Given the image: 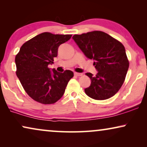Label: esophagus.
I'll return each instance as SVG.
<instances>
[{
	"label": "esophagus",
	"instance_id": "34e87169",
	"mask_svg": "<svg viewBox=\"0 0 147 147\" xmlns=\"http://www.w3.org/2000/svg\"><path fill=\"white\" fill-rule=\"evenodd\" d=\"M74 75H75L76 76H82V74H81V73H77V72H75V73H74Z\"/></svg>",
	"mask_w": 147,
	"mask_h": 147
}]
</instances>
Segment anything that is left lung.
<instances>
[{
	"label": "left lung",
	"mask_w": 147,
	"mask_h": 147,
	"mask_svg": "<svg viewBox=\"0 0 147 147\" xmlns=\"http://www.w3.org/2000/svg\"><path fill=\"white\" fill-rule=\"evenodd\" d=\"M73 39L86 57L94 60L96 76L86 73L91 84L84 90L89 97L103 100L112 97L123 84L129 67L124 45L108 34L95 31L74 35Z\"/></svg>",
	"instance_id": "obj_1"
}]
</instances>
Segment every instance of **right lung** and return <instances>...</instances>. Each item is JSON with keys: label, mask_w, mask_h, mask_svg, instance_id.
Returning a JSON list of instances; mask_svg holds the SVG:
<instances>
[{"label": "right lung", "mask_w": 147, "mask_h": 147, "mask_svg": "<svg viewBox=\"0 0 147 147\" xmlns=\"http://www.w3.org/2000/svg\"><path fill=\"white\" fill-rule=\"evenodd\" d=\"M71 35H54L45 32L21 46L15 57L17 74L24 90L35 101L43 104H54L65 92L73 71L60 73L49 68L57 56L59 45L69 40Z\"/></svg>", "instance_id": "obj_1"}]
</instances>
